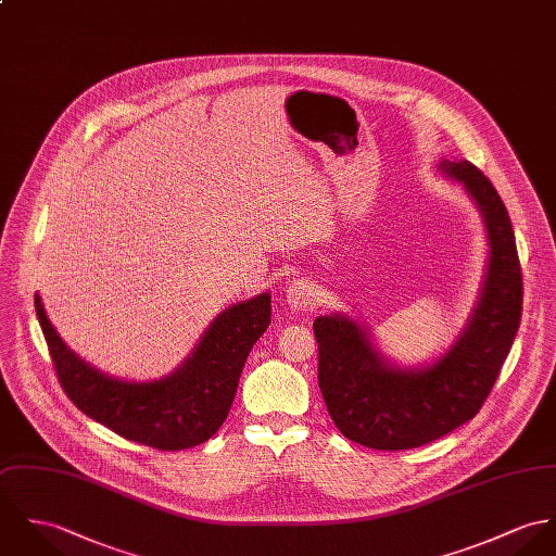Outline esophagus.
Wrapping results in <instances>:
<instances>
[{
    "instance_id": "esophagus-1",
    "label": "esophagus",
    "mask_w": 556,
    "mask_h": 556,
    "mask_svg": "<svg viewBox=\"0 0 556 556\" xmlns=\"http://www.w3.org/2000/svg\"><path fill=\"white\" fill-rule=\"evenodd\" d=\"M285 302L293 312H302L307 307H314L318 302L316 287L309 280H293L285 291Z\"/></svg>"
}]
</instances>
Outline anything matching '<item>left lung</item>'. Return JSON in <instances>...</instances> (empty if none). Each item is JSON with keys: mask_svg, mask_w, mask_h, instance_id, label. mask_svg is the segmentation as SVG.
<instances>
[{"mask_svg": "<svg viewBox=\"0 0 556 556\" xmlns=\"http://www.w3.org/2000/svg\"><path fill=\"white\" fill-rule=\"evenodd\" d=\"M438 172L478 207L489 256L471 314L455 342L425 365H400L374 331L344 312L316 316L318 387L344 438L374 451L429 444L467 422L491 393L522 312L514 229L491 180L469 161L444 159Z\"/></svg>", "mask_w": 556, "mask_h": 556, "instance_id": "obj_1", "label": "left lung"}]
</instances>
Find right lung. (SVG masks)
Here are the masks:
<instances>
[{"label":"right lung","instance_id":"right-lung-1","mask_svg":"<svg viewBox=\"0 0 556 556\" xmlns=\"http://www.w3.org/2000/svg\"><path fill=\"white\" fill-rule=\"evenodd\" d=\"M36 314L61 387L78 409L125 440L185 451L207 442L225 422L247 356L269 327L271 295L265 291L225 307L172 374L144 382L114 378L74 353L38 293Z\"/></svg>","mask_w":556,"mask_h":556}]
</instances>
